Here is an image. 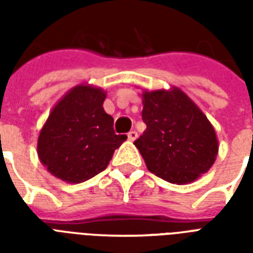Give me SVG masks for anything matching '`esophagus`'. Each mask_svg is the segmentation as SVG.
<instances>
[{
	"mask_svg": "<svg viewBox=\"0 0 253 253\" xmlns=\"http://www.w3.org/2000/svg\"><path fill=\"white\" fill-rule=\"evenodd\" d=\"M127 138H128V140H131V142H134L135 139L138 138V132H136V131H135V130L130 131V132L127 134Z\"/></svg>",
	"mask_w": 253,
	"mask_h": 253,
	"instance_id": "34e87169",
	"label": "esophagus"
}]
</instances>
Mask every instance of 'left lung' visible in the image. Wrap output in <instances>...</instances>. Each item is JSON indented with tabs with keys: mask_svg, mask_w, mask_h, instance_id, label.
<instances>
[{
	"mask_svg": "<svg viewBox=\"0 0 253 253\" xmlns=\"http://www.w3.org/2000/svg\"><path fill=\"white\" fill-rule=\"evenodd\" d=\"M146 131L134 144L150 172L172 184H188L211 168L218 154L215 130L178 87L143 91Z\"/></svg>",
	"mask_w": 253,
	"mask_h": 253,
	"instance_id": "8db88e82",
	"label": "left lung"
}]
</instances>
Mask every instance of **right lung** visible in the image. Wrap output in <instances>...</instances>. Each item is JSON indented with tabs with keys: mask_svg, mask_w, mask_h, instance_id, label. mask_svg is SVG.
Listing matches in <instances>:
<instances>
[{
	"mask_svg": "<svg viewBox=\"0 0 253 253\" xmlns=\"http://www.w3.org/2000/svg\"><path fill=\"white\" fill-rule=\"evenodd\" d=\"M105 98L99 87L77 85L55 105L38 139V156L51 174L80 184L106 169L127 136L114 132Z\"/></svg>",
	"mask_w": 253,
	"mask_h": 253,
	"instance_id": "1",
	"label": "right lung"
}]
</instances>
